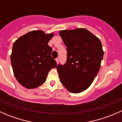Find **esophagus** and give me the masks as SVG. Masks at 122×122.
Returning <instances> with one entry per match:
<instances>
[{
  "label": "esophagus",
  "instance_id": "obj_1",
  "mask_svg": "<svg viewBox=\"0 0 122 122\" xmlns=\"http://www.w3.org/2000/svg\"><path fill=\"white\" fill-rule=\"evenodd\" d=\"M55 60H56V63H57V64H58V62H59V58H57L55 59Z\"/></svg>",
  "mask_w": 122,
  "mask_h": 122
}]
</instances>
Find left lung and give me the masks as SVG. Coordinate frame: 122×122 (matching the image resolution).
I'll use <instances>...</instances> for the list:
<instances>
[{"mask_svg":"<svg viewBox=\"0 0 122 122\" xmlns=\"http://www.w3.org/2000/svg\"><path fill=\"white\" fill-rule=\"evenodd\" d=\"M67 60L56 67L61 84L72 93L84 92L99 72L104 52L100 40L85 28L62 30Z\"/></svg>","mask_w":122,"mask_h":122,"instance_id":"8db88e82","label":"left lung"}]
</instances>
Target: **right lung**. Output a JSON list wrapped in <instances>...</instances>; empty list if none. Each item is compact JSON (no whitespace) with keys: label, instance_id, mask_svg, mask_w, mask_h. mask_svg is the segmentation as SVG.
Here are the masks:
<instances>
[{"label":"right lung","instance_id":"1","mask_svg":"<svg viewBox=\"0 0 122 122\" xmlns=\"http://www.w3.org/2000/svg\"><path fill=\"white\" fill-rule=\"evenodd\" d=\"M54 33L32 30L14 42L10 55L13 74L22 86L35 88L44 83L51 68L56 62L51 56L52 48L48 45Z\"/></svg>","mask_w":122,"mask_h":122}]
</instances>
